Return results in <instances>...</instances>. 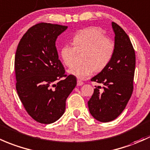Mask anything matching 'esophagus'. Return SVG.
I'll return each instance as SVG.
<instances>
[{"label":"esophagus","mask_w":150,"mask_h":150,"mask_svg":"<svg viewBox=\"0 0 150 150\" xmlns=\"http://www.w3.org/2000/svg\"><path fill=\"white\" fill-rule=\"evenodd\" d=\"M84 84V83L83 81H81L80 80H78V81H77V85L78 86H80V85H83Z\"/></svg>","instance_id":"1"}]
</instances>
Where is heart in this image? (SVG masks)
Listing matches in <instances>:
<instances>
[{
    "instance_id": "heart-1",
    "label": "heart",
    "mask_w": 150,
    "mask_h": 150,
    "mask_svg": "<svg viewBox=\"0 0 150 150\" xmlns=\"http://www.w3.org/2000/svg\"><path fill=\"white\" fill-rule=\"evenodd\" d=\"M73 47L64 45L60 49V57L67 67L74 62L76 52L84 51L82 64H76L68 70V73L79 79H85L100 72L109 64L113 56L115 44L109 38L105 37L101 30L87 28L79 31L72 40Z\"/></svg>"
}]
</instances>
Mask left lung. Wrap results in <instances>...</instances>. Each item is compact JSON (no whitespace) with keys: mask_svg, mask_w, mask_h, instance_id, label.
Returning <instances> with one entry per match:
<instances>
[{"mask_svg":"<svg viewBox=\"0 0 150 150\" xmlns=\"http://www.w3.org/2000/svg\"><path fill=\"white\" fill-rule=\"evenodd\" d=\"M115 33V51L108 65L91 79L103 85L94 89L88 101L90 114L97 120L108 122L122 112L133 91L135 52L129 40L120 25L112 23Z\"/></svg>","mask_w":150,"mask_h":150,"instance_id":"1","label":"left lung"}]
</instances>
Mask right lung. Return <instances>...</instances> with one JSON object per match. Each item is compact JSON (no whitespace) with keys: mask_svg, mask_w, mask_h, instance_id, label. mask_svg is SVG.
I'll use <instances>...</instances> for the list:
<instances>
[{"mask_svg":"<svg viewBox=\"0 0 150 150\" xmlns=\"http://www.w3.org/2000/svg\"><path fill=\"white\" fill-rule=\"evenodd\" d=\"M67 26L40 23L28 30L20 40L16 56V90L28 115L38 122L60 119L75 87V76L65 74L55 47L57 36Z\"/></svg>","mask_w":150,"mask_h":150,"instance_id":"right-lung-1","label":"right lung"}]
</instances>
